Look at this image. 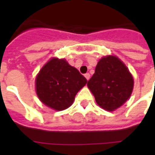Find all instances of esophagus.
<instances>
[{
  "label": "esophagus",
  "instance_id": "34e87169",
  "mask_svg": "<svg viewBox=\"0 0 155 155\" xmlns=\"http://www.w3.org/2000/svg\"><path fill=\"white\" fill-rule=\"evenodd\" d=\"M84 76H85V78H86V80H88L90 79V74H89V73H86V74L84 75Z\"/></svg>",
  "mask_w": 155,
  "mask_h": 155
}]
</instances>
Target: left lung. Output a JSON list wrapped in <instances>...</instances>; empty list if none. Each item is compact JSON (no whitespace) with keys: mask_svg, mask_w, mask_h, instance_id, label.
<instances>
[{"mask_svg":"<svg viewBox=\"0 0 155 155\" xmlns=\"http://www.w3.org/2000/svg\"><path fill=\"white\" fill-rule=\"evenodd\" d=\"M87 85L97 104L112 112L130 97L134 78L122 61L117 56L108 55L100 59Z\"/></svg>","mask_w":155,"mask_h":155,"instance_id":"left-lung-1","label":"left lung"}]
</instances>
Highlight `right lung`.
<instances>
[{
  "mask_svg": "<svg viewBox=\"0 0 155 155\" xmlns=\"http://www.w3.org/2000/svg\"><path fill=\"white\" fill-rule=\"evenodd\" d=\"M87 82L86 78L65 59L52 58L36 76V93L49 108L64 110L72 104L75 95Z\"/></svg>",
  "mask_w": 155,
  "mask_h": 155,
  "instance_id": "add662e5",
  "label": "right lung"
}]
</instances>
